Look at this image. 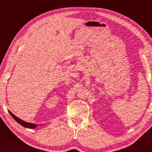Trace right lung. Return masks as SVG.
I'll return each mask as SVG.
<instances>
[{"label":"right lung","mask_w":152,"mask_h":152,"mask_svg":"<svg viewBox=\"0 0 152 152\" xmlns=\"http://www.w3.org/2000/svg\"><path fill=\"white\" fill-rule=\"evenodd\" d=\"M8 112H9L10 114V115H12V117L13 118H14V119H15V120L19 124H20L21 125L23 126L24 127L28 128V129H34V128H36L37 125V124H31V123L25 122V121H23L22 119H19V118H18V117H16V116H15L14 114H12V113L10 111L8 110Z\"/></svg>","instance_id":"obj_1"}]
</instances>
